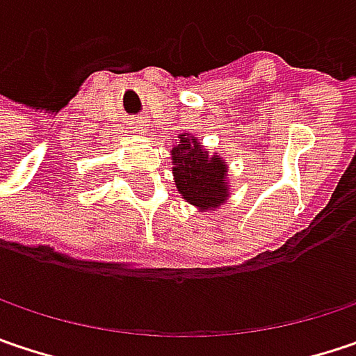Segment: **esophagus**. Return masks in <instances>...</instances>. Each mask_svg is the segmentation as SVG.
<instances>
[{"mask_svg": "<svg viewBox=\"0 0 356 356\" xmlns=\"http://www.w3.org/2000/svg\"><path fill=\"white\" fill-rule=\"evenodd\" d=\"M133 129H135V133H145V124H133Z\"/></svg>", "mask_w": 356, "mask_h": 356, "instance_id": "34e87169", "label": "esophagus"}]
</instances>
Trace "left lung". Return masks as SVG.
Wrapping results in <instances>:
<instances>
[{"label":"left lung","mask_w":356,"mask_h":356,"mask_svg":"<svg viewBox=\"0 0 356 356\" xmlns=\"http://www.w3.org/2000/svg\"><path fill=\"white\" fill-rule=\"evenodd\" d=\"M173 177L177 191L185 201L205 209H216L229 197L227 165L216 153L211 155L195 136L189 133L179 135L177 145L171 151Z\"/></svg>","instance_id":"obj_1"}]
</instances>
